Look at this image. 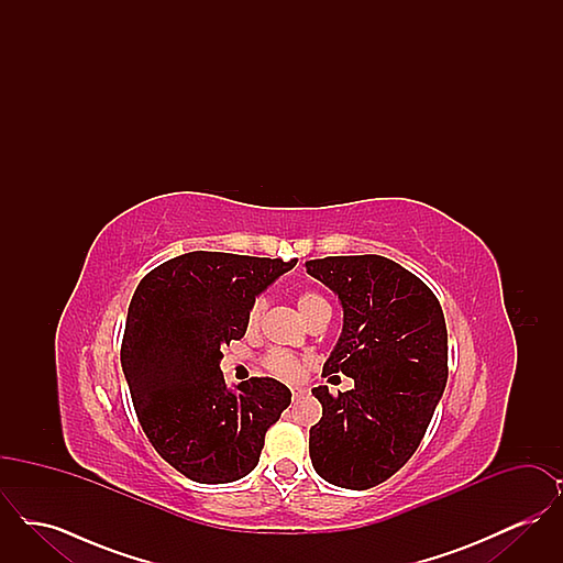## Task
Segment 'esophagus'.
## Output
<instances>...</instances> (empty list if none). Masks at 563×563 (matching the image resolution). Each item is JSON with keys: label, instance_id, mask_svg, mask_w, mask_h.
Wrapping results in <instances>:
<instances>
[{"label": "esophagus", "instance_id": "esophagus-1", "mask_svg": "<svg viewBox=\"0 0 563 563\" xmlns=\"http://www.w3.org/2000/svg\"><path fill=\"white\" fill-rule=\"evenodd\" d=\"M303 397V388H291V399L297 401V399H301Z\"/></svg>", "mask_w": 563, "mask_h": 563}]
</instances>
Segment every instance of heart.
Wrapping results in <instances>:
<instances>
[{
    "label": "heart",
    "mask_w": 563,
    "mask_h": 563,
    "mask_svg": "<svg viewBox=\"0 0 563 563\" xmlns=\"http://www.w3.org/2000/svg\"><path fill=\"white\" fill-rule=\"evenodd\" d=\"M295 303H297V310H299L301 319L306 322L310 321V319H314L317 314H321L324 310H329V303L324 301V297L314 294V291H301V294L297 295ZM264 308H266V301H264L262 297L253 301V306H251V310H249V324H251V327L260 321ZM329 312H331V310H329ZM266 367H268L272 374L278 375V377H285V379H294V377L299 375V369H301L299 361L295 358L294 354H289V352H285V350H272L268 356H266Z\"/></svg>",
    "instance_id": "obj_1"
}]
</instances>
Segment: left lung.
<instances>
[{"label": "left lung", "mask_w": 563, "mask_h": 563, "mask_svg": "<svg viewBox=\"0 0 563 563\" xmlns=\"http://www.w3.org/2000/svg\"><path fill=\"white\" fill-rule=\"evenodd\" d=\"M338 295L344 327L322 374L349 375L354 388H312L322 418L310 429V457L324 482L369 489L418 450L448 382V329L429 287L382 255L306 262Z\"/></svg>", "instance_id": "obj_1"}]
</instances>
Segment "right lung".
Returning <instances> with one entry per match:
<instances>
[{
  "mask_svg": "<svg viewBox=\"0 0 563 563\" xmlns=\"http://www.w3.org/2000/svg\"><path fill=\"white\" fill-rule=\"evenodd\" d=\"M295 264L191 251L152 269L134 291L122 372L150 443L191 482L246 477L291 402L272 377L228 388L219 363L221 346L246 333L255 297Z\"/></svg>",
  "mask_w": 563,
  "mask_h": 563,
  "instance_id": "right-lung-1",
  "label": "right lung"
}]
</instances>
